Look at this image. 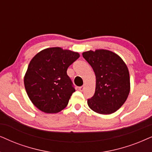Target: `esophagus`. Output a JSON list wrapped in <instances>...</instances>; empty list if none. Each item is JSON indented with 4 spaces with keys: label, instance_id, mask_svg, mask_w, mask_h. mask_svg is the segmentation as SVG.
Here are the masks:
<instances>
[{
    "label": "esophagus",
    "instance_id": "34e87169",
    "mask_svg": "<svg viewBox=\"0 0 152 152\" xmlns=\"http://www.w3.org/2000/svg\"><path fill=\"white\" fill-rule=\"evenodd\" d=\"M84 90V86H80L79 87V90L80 91V92H82V91H83Z\"/></svg>",
    "mask_w": 152,
    "mask_h": 152
}]
</instances>
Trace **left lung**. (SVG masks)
<instances>
[{"mask_svg":"<svg viewBox=\"0 0 152 152\" xmlns=\"http://www.w3.org/2000/svg\"><path fill=\"white\" fill-rule=\"evenodd\" d=\"M96 76L94 96L88 104L94 112L108 115L115 113L126 102L130 92L128 68L120 56L108 50L83 53Z\"/></svg>","mask_w":152,"mask_h":152,"instance_id":"obj_1","label":"left lung"}]
</instances>
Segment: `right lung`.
I'll return each mask as SVG.
<instances>
[{"mask_svg": "<svg viewBox=\"0 0 152 152\" xmlns=\"http://www.w3.org/2000/svg\"><path fill=\"white\" fill-rule=\"evenodd\" d=\"M79 56L78 53L53 47L42 50L31 60L24 86L30 101L38 109L56 113L67 106L75 88L66 70Z\"/></svg>", "mask_w": 152, "mask_h": 152, "instance_id": "obj_1", "label": "right lung"}]
</instances>
